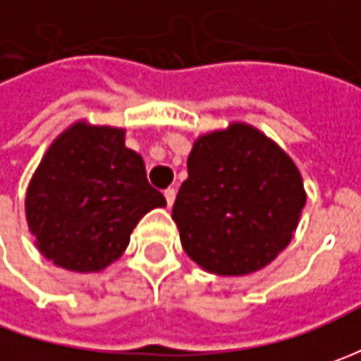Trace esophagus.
I'll use <instances>...</instances> for the list:
<instances>
[{
	"label": "esophagus",
	"mask_w": 361,
	"mask_h": 361,
	"mask_svg": "<svg viewBox=\"0 0 361 361\" xmlns=\"http://www.w3.org/2000/svg\"><path fill=\"white\" fill-rule=\"evenodd\" d=\"M164 199H166V204H169V207H173L174 199H176V188H166V190H164Z\"/></svg>",
	"instance_id": "obj_1"
}]
</instances>
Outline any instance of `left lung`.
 Masks as SVG:
<instances>
[{
    "mask_svg": "<svg viewBox=\"0 0 361 361\" xmlns=\"http://www.w3.org/2000/svg\"><path fill=\"white\" fill-rule=\"evenodd\" d=\"M173 219L187 255L215 275H247L289 245L305 207L293 160L265 134L231 124L201 136Z\"/></svg>",
    "mask_w": 361,
    "mask_h": 361,
    "instance_id": "8db88e82",
    "label": "left lung"
}]
</instances>
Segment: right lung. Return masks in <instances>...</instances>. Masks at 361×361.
Instances as JSON below:
<instances>
[{
    "label": "right lung",
    "mask_w": 361,
    "mask_h": 361,
    "mask_svg": "<svg viewBox=\"0 0 361 361\" xmlns=\"http://www.w3.org/2000/svg\"><path fill=\"white\" fill-rule=\"evenodd\" d=\"M124 130L78 122L62 132L27 187L25 216L42 255L63 269H104L142 216L164 207Z\"/></svg>",
    "instance_id": "add662e5"
}]
</instances>
